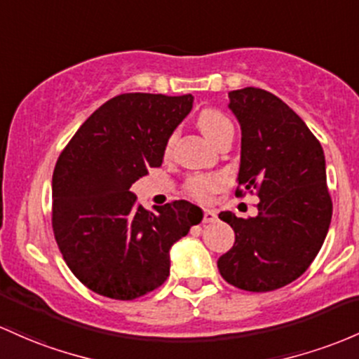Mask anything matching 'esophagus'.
Segmentation results:
<instances>
[{"label": "esophagus", "mask_w": 359, "mask_h": 359, "mask_svg": "<svg viewBox=\"0 0 359 359\" xmlns=\"http://www.w3.org/2000/svg\"><path fill=\"white\" fill-rule=\"evenodd\" d=\"M218 219V212L212 210L204 211V223H215Z\"/></svg>", "instance_id": "esophagus-1"}]
</instances>
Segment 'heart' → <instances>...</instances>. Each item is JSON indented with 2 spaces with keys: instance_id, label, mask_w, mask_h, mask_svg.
Returning a JSON list of instances; mask_svg holds the SVG:
<instances>
[{
  "instance_id": "b5f03b06",
  "label": "heart",
  "mask_w": 359,
  "mask_h": 359,
  "mask_svg": "<svg viewBox=\"0 0 359 359\" xmlns=\"http://www.w3.org/2000/svg\"><path fill=\"white\" fill-rule=\"evenodd\" d=\"M198 128L201 129L204 136L211 141L212 144L219 140L226 133H233V126L231 122L223 116L219 110L215 109H204L201 110L198 116ZM173 140L175 136H172L167 143V153H170ZM224 186V177L216 175V173H208V175H192L187 180L186 191L198 201H206L212 192L219 191Z\"/></svg>"
}]
</instances>
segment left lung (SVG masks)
Segmentation results:
<instances>
[{
	"label": "left lung",
	"instance_id": "1",
	"mask_svg": "<svg viewBox=\"0 0 359 359\" xmlns=\"http://www.w3.org/2000/svg\"><path fill=\"white\" fill-rule=\"evenodd\" d=\"M242 131L238 186L257 189V216L219 212L235 243L218 259L224 281L245 291H273L309 269L329 231L332 201L318 140L281 98L266 90L228 92ZM242 194V191H238Z\"/></svg>",
	"mask_w": 359,
	"mask_h": 359
}]
</instances>
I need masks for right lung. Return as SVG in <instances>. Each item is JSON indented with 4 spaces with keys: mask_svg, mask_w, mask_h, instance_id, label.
<instances>
[{
    "mask_svg": "<svg viewBox=\"0 0 359 359\" xmlns=\"http://www.w3.org/2000/svg\"><path fill=\"white\" fill-rule=\"evenodd\" d=\"M194 97L122 93L86 119L53 173V230L62 257L102 297L135 300L168 278L170 249L203 210L173 201L147 211L131 186L160 167Z\"/></svg>",
    "mask_w": 359,
    "mask_h": 359,
    "instance_id": "add662e5",
    "label": "right lung"
}]
</instances>
